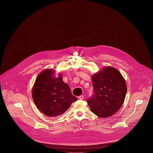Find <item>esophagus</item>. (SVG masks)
Segmentation results:
<instances>
[{
  "mask_svg": "<svg viewBox=\"0 0 153 153\" xmlns=\"http://www.w3.org/2000/svg\"><path fill=\"white\" fill-rule=\"evenodd\" d=\"M79 99H80V100H83V98H84V97H83V95H81V96H79Z\"/></svg>",
  "mask_w": 153,
  "mask_h": 153,
  "instance_id": "obj_1",
  "label": "esophagus"
}]
</instances>
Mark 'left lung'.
<instances>
[{
	"instance_id": "left-lung-1",
	"label": "left lung",
	"mask_w": 153,
	"mask_h": 153,
	"mask_svg": "<svg viewBox=\"0 0 153 153\" xmlns=\"http://www.w3.org/2000/svg\"><path fill=\"white\" fill-rule=\"evenodd\" d=\"M94 93L87 99L91 111L103 118L115 114L124 102L126 85L116 68L106 67L92 76Z\"/></svg>"
}]
</instances>
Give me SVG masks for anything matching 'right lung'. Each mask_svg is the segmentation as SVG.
I'll return each mask as SVG.
<instances>
[{
    "label": "right lung",
    "mask_w": 153,
    "mask_h": 153,
    "mask_svg": "<svg viewBox=\"0 0 153 153\" xmlns=\"http://www.w3.org/2000/svg\"><path fill=\"white\" fill-rule=\"evenodd\" d=\"M54 72L51 69L43 70L37 76L32 90L35 105L50 117L62 114L77 100L71 94L68 85L63 81L62 74L56 77Z\"/></svg>",
    "instance_id": "add662e5"
}]
</instances>
